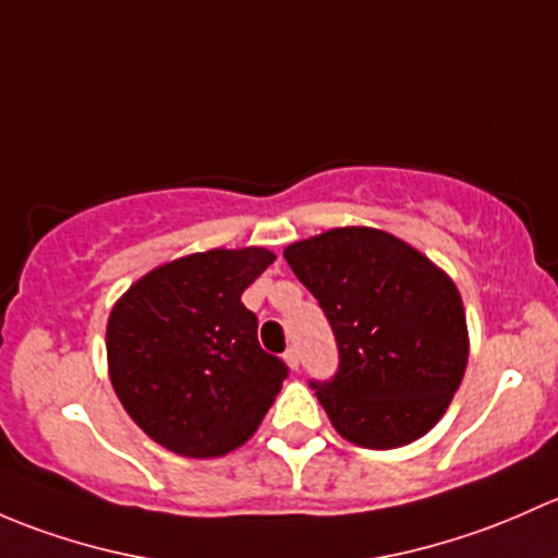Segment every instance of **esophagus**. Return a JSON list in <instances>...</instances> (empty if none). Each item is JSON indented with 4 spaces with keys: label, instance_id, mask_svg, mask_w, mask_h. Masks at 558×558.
Wrapping results in <instances>:
<instances>
[{
    "label": "esophagus",
    "instance_id": "1",
    "mask_svg": "<svg viewBox=\"0 0 558 558\" xmlns=\"http://www.w3.org/2000/svg\"><path fill=\"white\" fill-rule=\"evenodd\" d=\"M284 363L292 367V371H298V365H301V357H298V349H287L284 352Z\"/></svg>",
    "mask_w": 558,
    "mask_h": 558
}]
</instances>
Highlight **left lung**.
<instances>
[{
	"label": "left lung",
	"instance_id": "1",
	"mask_svg": "<svg viewBox=\"0 0 558 558\" xmlns=\"http://www.w3.org/2000/svg\"><path fill=\"white\" fill-rule=\"evenodd\" d=\"M284 257L336 336V376L308 381L332 427L365 449H398L429 433L468 365L453 281L376 228H336L290 244Z\"/></svg>",
	"mask_w": 558,
	"mask_h": 558
}]
</instances>
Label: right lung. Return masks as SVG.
I'll return each instance as SVG.
<instances>
[{
	"label": "right lung",
	"mask_w": 558,
	"mask_h": 558,
	"mask_svg": "<svg viewBox=\"0 0 558 558\" xmlns=\"http://www.w3.org/2000/svg\"><path fill=\"white\" fill-rule=\"evenodd\" d=\"M271 263L263 246L195 252L155 268L114 303V395L163 449L222 457L260 427L290 371L257 343V317L241 292Z\"/></svg>",
	"instance_id": "obj_1"
}]
</instances>
